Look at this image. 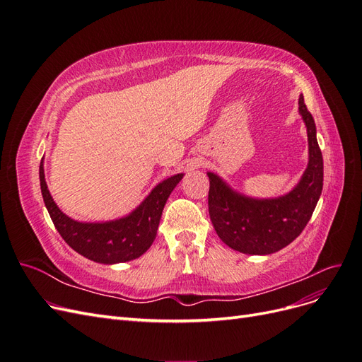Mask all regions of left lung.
<instances>
[{
	"instance_id": "left-lung-1",
	"label": "left lung",
	"mask_w": 362,
	"mask_h": 362,
	"mask_svg": "<svg viewBox=\"0 0 362 362\" xmlns=\"http://www.w3.org/2000/svg\"><path fill=\"white\" fill-rule=\"evenodd\" d=\"M299 115L308 134V164L299 182L276 198H252L217 173L210 178L208 211L222 242L249 255H269L290 245L310 222L323 189V157L311 113L299 96Z\"/></svg>"
}]
</instances>
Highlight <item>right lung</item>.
I'll return each instance as SVG.
<instances>
[{
	"label": "right lung",
	"mask_w": 362,
	"mask_h": 362,
	"mask_svg": "<svg viewBox=\"0 0 362 362\" xmlns=\"http://www.w3.org/2000/svg\"><path fill=\"white\" fill-rule=\"evenodd\" d=\"M182 177L184 173H177L158 182L127 216L105 222H78L54 202L45 181L43 158L39 168L43 202L59 234L75 252L101 264L127 262L145 254L156 240L163 208Z\"/></svg>",
	"instance_id": "right-lung-1"
}]
</instances>
